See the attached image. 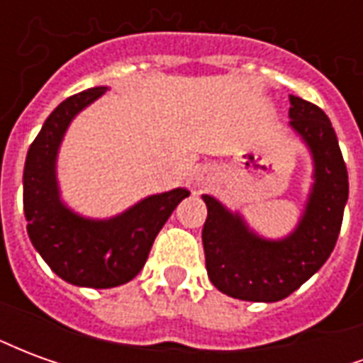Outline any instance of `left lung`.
I'll return each mask as SVG.
<instances>
[{"mask_svg":"<svg viewBox=\"0 0 363 363\" xmlns=\"http://www.w3.org/2000/svg\"><path fill=\"white\" fill-rule=\"evenodd\" d=\"M289 126L303 138L315 163V184L297 229L267 241L204 194L206 270L216 288L243 301H280L317 272L335 249L348 200V171L335 128L317 104L289 95Z\"/></svg>","mask_w":363,"mask_h":363,"instance_id":"obj_1","label":"left lung"}]
</instances>
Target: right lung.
I'll return each mask as SVG.
<instances>
[{"label":"right lung","instance_id":"obj_1","mask_svg":"<svg viewBox=\"0 0 363 363\" xmlns=\"http://www.w3.org/2000/svg\"><path fill=\"white\" fill-rule=\"evenodd\" d=\"M93 87L60 103L30 143L23 173V208L28 237L62 280L85 288H114L142 270L151 245L189 190L174 189L142 200L111 220H85L62 204L56 155L77 112L103 95Z\"/></svg>","mask_w":363,"mask_h":363}]
</instances>
